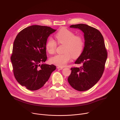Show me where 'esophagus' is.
Here are the masks:
<instances>
[{"mask_svg":"<svg viewBox=\"0 0 120 120\" xmlns=\"http://www.w3.org/2000/svg\"><path fill=\"white\" fill-rule=\"evenodd\" d=\"M57 69H58L59 70H62L63 69V67H61V66H57Z\"/></svg>","mask_w":120,"mask_h":120,"instance_id":"1","label":"esophagus"}]
</instances>
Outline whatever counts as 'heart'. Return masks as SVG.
Here are the masks:
<instances>
[{"label":"heart","instance_id":"heart-1","mask_svg":"<svg viewBox=\"0 0 120 120\" xmlns=\"http://www.w3.org/2000/svg\"><path fill=\"white\" fill-rule=\"evenodd\" d=\"M55 37L59 44L65 45L64 53L51 57L50 61L52 63L63 67L66 65L72 57L75 58L81 54L84 46V41L81 37L75 36L73 32L64 28L56 34ZM56 48V42L52 38H49L45 45L46 51L49 54H53Z\"/></svg>","mask_w":120,"mask_h":120}]
</instances>
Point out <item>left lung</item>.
I'll use <instances>...</instances> for the list:
<instances>
[{
  "instance_id": "obj_1",
  "label": "left lung",
  "mask_w": 120,
  "mask_h": 120,
  "mask_svg": "<svg viewBox=\"0 0 120 120\" xmlns=\"http://www.w3.org/2000/svg\"><path fill=\"white\" fill-rule=\"evenodd\" d=\"M70 27L78 28L83 33L84 46L75 63L82 66L71 68L68 81L75 89L86 91L98 82L104 71L107 52L104 38L98 30L86 24L73 25Z\"/></svg>"
}]
</instances>
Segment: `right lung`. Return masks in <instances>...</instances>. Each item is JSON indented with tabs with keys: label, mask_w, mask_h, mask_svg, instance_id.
<instances>
[{
	"label": "right lung",
	"mask_w": 120,
	"mask_h": 120,
	"mask_svg": "<svg viewBox=\"0 0 120 120\" xmlns=\"http://www.w3.org/2000/svg\"><path fill=\"white\" fill-rule=\"evenodd\" d=\"M56 30L47 26L33 25L21 30L15 39L11 56L14 75L16 81L29 90L43 87L56 69L53 64H41L47 59V38Z\"/></svg>",
	"instance_id": "right-lung-1"
}]
</instances>
